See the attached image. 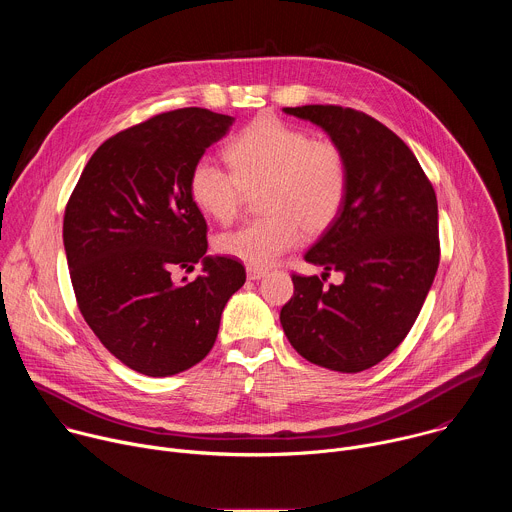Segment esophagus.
Returning a JSON list of instances; mask_svg holds the SVG:
<instances>
[{"label": "esophagus", "instance_id": "1", "mask_svg": "<svg viewBox=\"0 0 512 512\" xmlns=\"http://www.w3.org/2000/svg\"><path fill=\"white\" fill-rule=\"evenodd\" d=\"M265 275H267V269L247 267V277H249V279H253V281H257V279H261V277H265Z\"/></svg>", "mask_w": 512, "mask_h": 512}]
</instances>
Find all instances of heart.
Segmentation results:
<instances>
[{"instance_id": "obj_1", "label": "heart", "mask_w": 512, "mask_h": 512, "mask_svg": "<svg viewBox=\"0 0 512 512\" xmlns=\"http://www.w3.org/2000/svg\"><path fill=\"white\" fill-rule=\"evenodd\" d=\"M229 168L198 158L188 176L194 204L218 223L237 214L245 190L259 188L263 216L218 235L216 251L249 267L273 265L294 249L304 231L324 233L348 194V160L332 139H312L308 131L273 115H261L227 145Z\"/></svg>"}]
</instances>
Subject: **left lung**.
<instances>
[{"instance_id": "obj_1", "label": "left lung", "mask_w": 512, "mask_h": 512, "mask_svg": "<svg viewBox=\"0 0 512 512\" xmlns=\"http://www.w3.org/2000/svg\"><path fill=\"white\" fill-rule=\"evenodd\" d=\"M322 127L348 160V194L336 221L304 255L318 275H291L294 298L279 314L306 360L360 373L409 334L440 265L437 200L417 158L389 127L338 105L285 107ZM330 270L342 284L323 285Z\"/></svg>"}]
</instances>
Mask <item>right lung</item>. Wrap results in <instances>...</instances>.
I'll return each instance as SVG.
<instances>
[{
  "mask_svg": "<svg viewBox=\"0 0 512 512\" xmlns=\"http://www.w3.org/2000/svg\"><path fill=\"white\" fill-rule=\"evenodd\" d=\"M235 117L186 107L109 137L64 210L62 241L79 310L125 367L170 377L212 348L245 267L206 255V221L188 190L192 164ZM203 263L192 282L174 268Z\"/></svg>",
  "mask_w": 512,
  "mask_h": 512,
  "instance_id": "right-lung-1",
  "label": "right lung"
}]
</instances>
